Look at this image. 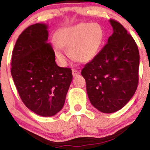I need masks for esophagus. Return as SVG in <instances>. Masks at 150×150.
Returning a JSON list of instances; mask_svg holds the SVG:
<instances>
[{
	"instance_id": "1",
	"label": "esophagus",
	"mask_w": 150,
	"mask_h": 150,
	"mask_svg": "<svg viewBox=\"0 0 150 150\" xmlns=\"http://www.w3.org/2000/svg\"><path fill=\"white\" fill-rule=\"evenodd\" d=\"M72 75H73L74 77H75V76H77V75H78L80 74V72L79 71H78V70H76V69H72Z\"/></svg>"
}]
</instances>
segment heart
I'll return each mask as SVG.
<instances>
[{
    "mask_svg": "<svg viewBox=\"0 0 150 150\" xmlns=\"http://www.w3.org/2000/svg\"><path fill=\"white\" fill-rule=\"evenodd\" d=\"M57 43L53 44L54 54L61 65L66 56L62 47L68 49L71 58L81 63H88L98 55L105 40V33L98 23H80L64 27L55 33Z\"/></svg>",
    "mask_w": 150,
    "mask_h": 150,
    "instance_id": "1",
    "label": "heart"
}]
</instances>
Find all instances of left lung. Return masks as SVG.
Segmentation results:
<instances>
[{"label":"left lung","instance_id":"left-lung-1","mask_svg":"<svg viewBox=\"0 0 150 150\" xmlns=\"http://www.w3.org/2000/svg\"><path fill=\"white\" fill-rule=\"evenodd\" d=\"M113 33L98 55L81 71L91 103L103 113L118 111L132 98L138 83L139 52L125 28L110 19Z\"/></svg>","mask_w":150,"mask_h":150}]
</instances>
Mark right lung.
Wrapping results in <instances>:
<instances>
[{
  "mask_svg": "<svg viewBox=\"0 0 150 150\" xmlns=\"http://www.w3.org/2000/svg\"><path fill=\"white\" fill-rule=\"evenodd\" d=\"M48 26L35 23L19 35L12 57L11 74L26 107L38 115L61 111L72 80L71 69L57 65L48 40Z\"/></svg>",
  "mask_w": 150,
  "mask_h": 150,
  "instance_id": "right-lung-1",
  "label": "right lung"
}]
</instances>
